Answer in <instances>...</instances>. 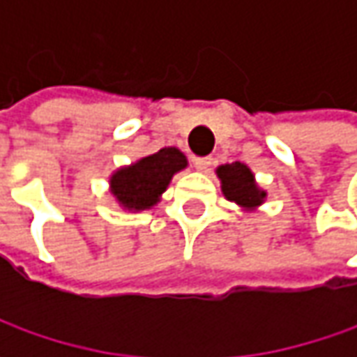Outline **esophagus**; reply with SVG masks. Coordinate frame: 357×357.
Listing matches in <instances>:
<instances>
[{
    "instance_id": "1",
    "label": "esophagus",
    "mask_w": 357,
    "mask_h": 357,
    "mask_svg": "<svg viewBox=\"0 0 357 357\" xmlns=\"http://www.w3.org/2000/svg\"><path fill=\"white\" fill-rule=\"evenodd\" d=\"M213 165V158L211 157H197L195 158V169L199 172H206L208 167Z\"/></svg>"
}]
</instances>
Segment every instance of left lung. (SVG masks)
<instances>
[{"instance_id": "obj_1", "label": "left lung", "mask_w": 357, "mask_h": 357, "mask_svg": "<svg viewBox=\"0 0 357 357\" xmlns=\"http://www.w3.org/2000/svg\"><path fill=\"white\" fill-rule=\"evenodd\" d=\"M214 172L220 181L225 199L234 202L242 213H256L266 202L268 192L256 183L252 169L244 162H227L216 167Z\"/></svg>"}]
</instances>
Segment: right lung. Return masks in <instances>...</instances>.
<instances>
[{
    "mask_svg": "<svg viewBox=\"0 0 357 357\" xmlns=\"http://www.w3.org/2000/svg\"><path fill=\"white\" fill-rule=\"evenodd\" d=\"M188 167L185 153L176 146H165L153 155L119 167L109 176V192L127 213L151 211L160 202L172 176Z\"/></svg>",
    "mask_w": 357,
    "mask_h": 357,
    "instance_id": "add662e5",
    "label": "right lung"
}]
</instances>
